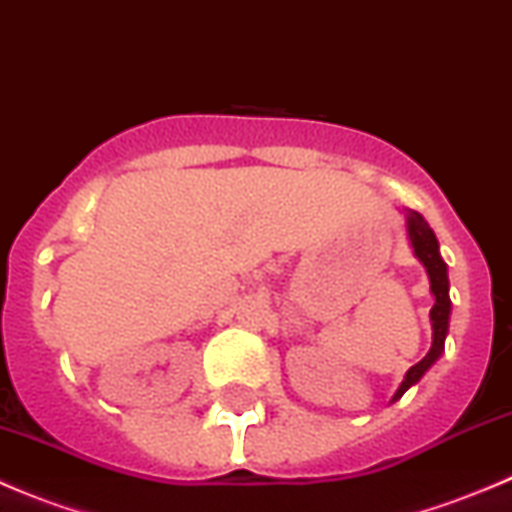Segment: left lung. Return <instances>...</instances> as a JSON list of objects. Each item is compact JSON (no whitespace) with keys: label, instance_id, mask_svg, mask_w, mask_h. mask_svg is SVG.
<instances>
[{"label":"left lung","instance_id":"left-lung-1","mask_svg":"<svg viewBox=\"0 0 512 512\" xmlns=\"http://www.w3.org/2000/svg\"><path fill=\"white\" fill-rule=\"evenodd\" d=\"M405 224H408V239H411L413 252H416L418 260L426 267L428 280H431V293H434V308H431V329H434V342H431V349H428L426 357L413 365L411 370L405 372V380L400 382V388L395 390L393 400L403 398V393L411 385H416L426 370L434 365L436 359L444 352V339L446 331H449V313H451V301H449V275H446V262L441 260L439 255V242H436L434 229L428 227L426 219H423L418 211H408L405 214Z\"/></svg>","mask_w":512,"mask_h":512}]
</instances>
